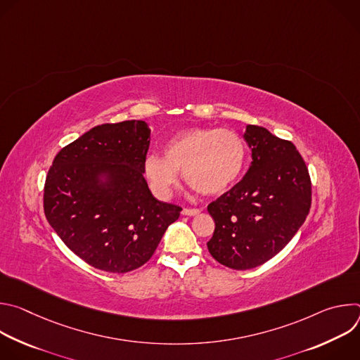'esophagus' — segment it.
<instances>
[{"mask_svg": "<svg viewBox=\"0 0 360 360\" xmlns=\"http://www.w3.org/2000/svg\"><path fill=\"white\" fill-rule=\"evenodd\" d=\"M199 212H200L199 210H191V208H184L182 210V215H186V217H195Z\"/></svg>", "mask_w": 360, "mask_h": 360, "instance_id": "34e87169", "label": "esophagus"}]
</instances>
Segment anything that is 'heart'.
<instances>
[{"label":"heart","instance_id":"b5f03b06","mask_svg":"<svg viewBox=\"0 0 360 360\" xmlns=\"http://www.w3.org/2000/svg\"><path fill=\"white\" fill-rule=\"evenodd\" d=\"M164 157L150 153L145 174L158 193L168 195L179 171L195 191L203 195L226 192L242 175L246 146L239 134L214 127L186 128L164 145Z\"/></svg>","mask_w":360,"mask_h":360}]
</instances>
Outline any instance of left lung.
<instances>
[{
    "mask_svg": "<svg viewBox=\"0 0 360 360\" xmlns=\"http://www.w3.org/2000/svg\"><path fill=\"white\" fill-rule=\"evenodd\" d=\"M252 149L246 175L208 205L215 231L208 250L224 266L246 271L279 253L304 222L312 184L296 146L266 128L248 125Z\"/></svg>",
    "mask_w": 360,
    "mask_h": 360,
    "instance_id": "1",
    "label": "left lung"
}]
</instances>
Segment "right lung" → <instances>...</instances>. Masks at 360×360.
<instances>
[{"label": "right lung", "mask_w": 360, "mask_h": 360, "mask_svg": "<svg viewBox=\"0 0 360 360\" xmlns=\"http://www.w3.org/2000/svg\"><path fill=\"white\" fill-rule=\"evenodd\" d=\"M145 121L94 127L64 146L44 186L46 221L88 265L125 274L146 264L181 207L152 196L143 178Z\"/></svg>", "instance_id": "add662e5"}]
</instances>
